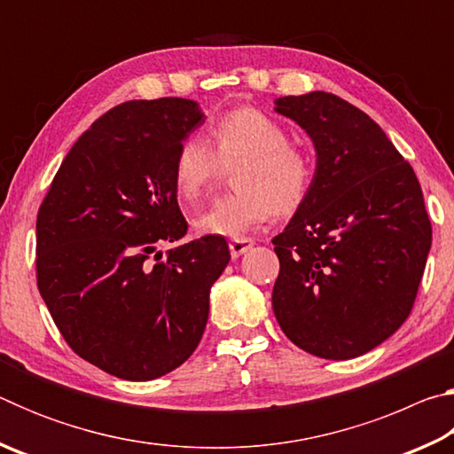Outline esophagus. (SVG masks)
I'll list each match as a JSON object with an SVG mask.
<instances>
[{
  "instance_id": "1",
  "label": "esophagus",
  "mask_w": 454,
  "mask_h": 454,
  "mask_svg": "<svg viewBox=\"0 0 454 454\" xmlns=\"http://www.w3.org/2000/svg\"><path fill=\"white\" fill-rule=\"evenodd\" d=\"M252 246H254V242L250 238H234V240H230V254H232V258H238L246 254Z\"/></svg>"
}]
</instances>
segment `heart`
Masks as SVG:
<instances>
[{"label": "heart", "mask_w": 454, "mask_h": 454, "mask_svg": "<svg viewBox=\"0 0 454 454\" xmlns=\"http://www.w3.org/2000/svg\"><path fill=\"white\" fill-rule=\"evenodd\" d=\"M208 140L186 137L174 158V186L186 202L206 194L224 168L238 166L232 176L236 192L196 216L200 234L240 236L274 212L292 214L306 202L314 178L312 158L292 145L286 129L270 116L238 107L214 121Z\"/></svg>", "instance_id": "b5f03b06"}]
</instances>
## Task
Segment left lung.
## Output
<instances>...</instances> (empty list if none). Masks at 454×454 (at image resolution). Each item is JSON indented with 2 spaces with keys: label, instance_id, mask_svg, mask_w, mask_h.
I'll list each match as a JSON object with an SVG mask.
<instances>
[{
  "label": "left lung",
  "instance_id": "left-lung-1",
  "mask_svg": "<svg viewBox=\"0 0 454 454\" xmlns=\"http://www.w3.org/2000/svg\"><path fill=\"white\" fill-rule=\"evenodd\" d=\"M274 104L317 150L309 198L272 238L276 320L314 356L355 358L412 310L433 240L420 184L380 126L347 99L310 91Z\"/></svg>",
  "mask_w": 454,
  "mask_h": 454
}]
</instances>
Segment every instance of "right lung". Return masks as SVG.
<instances>
[{
	"label": "right lung",
	"instance_id": "1",
	"mask_svg": "<svg viewBox=\"0 0 454 454\" xmlns=\"http://www.w3.org/2000/svg\"><path fill=\"white\" fill-rule=\"evenodd\" d=\"M204 124L184 98L132 99L72 145L37 212V288L75 355L124 380L186 363L210 288L230 260L222 236L160 246L188 230L174 186L178 145Z\"/></svg>",
	"mask_w": 454,
	"mask_h": 454
}]
</instances>
